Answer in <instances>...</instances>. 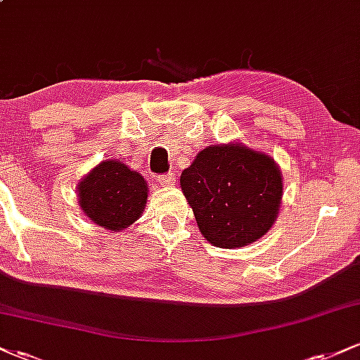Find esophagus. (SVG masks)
Instances as JSON below:
<instances>
[{"label": "esophagus", "mask_w": 360, "mask_h": 360, "mask_svg": "<svg viewBox=\"0 0 360 360\" xmlns=\"http://www.w3.org/2000/svg\"><path fill=\"white\" fill-rule=\"evenodd\" d=\"M174 181H176V176L172 174V172H169V174H166V176H159L157 183H159L160 186H171Z\"/></svg>", "instance_id": "obj_1"}]
</instances>
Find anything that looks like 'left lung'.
Segmentation results:
<instances>
[{"label":"left lung","instance_id":"1","mask_svg":"<svg viewBox=\"0 0 360 360\" xmlns=\"http://www.w3.org/2000/svg\"><path fill=\"white\" fill-rule=\"evenodd\" d=\"M181 189L206 240L240 249L274 225L283 174L271 155L235 140L203 148L181 174Z\"/></svg>","mask_w":360,"mask_h":360}]
</instances>
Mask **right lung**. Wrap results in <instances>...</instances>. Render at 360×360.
Instances as JSON below:
<instances>
[{"mask_svg": "<svg viewBox=\"0 0 360 360\" xmlns=\"http://www.w3.org/2000/svg\"><path fill=\"white\" fill-rule=\"evenodd\" d=\"M148 198L147 181L122 160H101L77 183V201L94 225L122 232L142 217Z\"/></svg>", "mask_w": 360, "mask_h": 360, "instance_id": "1", "label": "right lung"}]
</instances>
